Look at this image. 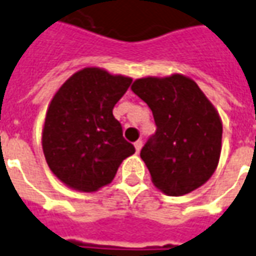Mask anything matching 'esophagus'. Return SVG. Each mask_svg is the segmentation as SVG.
Returning a JSON list of instances; mask_svg holds the SVG:
<instances>
[{
    "label": "esophagus",
    "mask_w": 256,
    "mask_h": 256,
    "mask_svg": "<svg viewBox=\"0 0 256 256\" xmlns=\"http://www.w3.org/2000/svg\"><path fill=\"white\" fill-rule=\"evenodd\" d=\"M142 140H137V142H134V148L137 152H140V150H142Z\"/></svg>",
    "instance_id": "esophagus-1"
}]
</instances>
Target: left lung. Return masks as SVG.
I'll use <instances>...</instances> for the list:
<instances>
[{
	"instance_id": "1",
	"label": "left lung",
	"mask_w": 256,
	"mask_h": 256,
	"mask_svg": "<svg viewBox=\"0 0 256 256\" xmlns=\"http://www.w3.org/2000/svg\"><path fill=\"white\" fill-rule=\"evenodd\" d=\"M132 91L150 106L157 124L140 152L154 186L184 196L204 185L218 165L223 123L199 85L175 72L138 78Z\"/></svg>"
}]
</instances>
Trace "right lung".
Segmentation results:
<instances>
[{"instance_id": "add662e5", "label": "right lung", "mask_w": 256, "mask_h": 256, "mask_svg": "<svg viewBox=\"0 0 256 256\" xmlns=\"http://www.w3.org/2000/svg\"><path fill=\"white\" fill-rule=\"evenodd\" d=\"M132 78L100 67L74 72L50 100L42 147L50 171L66 186L96 192L114 180L123 160L134 154L123 138L114 108Z\"/></svg>"}]
</instances>
